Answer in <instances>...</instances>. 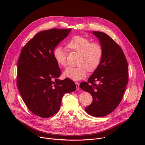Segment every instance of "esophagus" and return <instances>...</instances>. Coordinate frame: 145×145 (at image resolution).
Listing matches in <instances>:
<instances>
[{
	"instance_id": "esophagus-1",
	"label": "esophagus",
	"mask_w": 145,
	"mask_h": 145,
	"mask_svg": "<svg viewBox=\"0 0 145 145\" xmlns=\"http://www.w3.org/2000/svg\"><path fill=\"white\" fill-rule=\"evenodd\" d=\"M75 85H76V90H79V89H80V88H79V83H75Z\"/></svg>"
}]
</instances>
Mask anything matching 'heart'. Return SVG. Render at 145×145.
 Instances as JSON below:
<instances>
[{
    "mask_svg": "<svg viewBox=\"0 0 145 145\" xmlns=\"http://www.w3.org/2000/svg\"><path fill=\"white\" fill-rule=\"evenodd\" d=\"M70 50L79 54L77 67H69L63 71V76L75 81L80 80L86 76L87 70L91 72L99 65L103 56V48L97 42L90 41L81 36L72 37L67 43ZM54 57L61 66L65 67L66 62V50L62 46H56L53 52Z\"/></svg>",
    "mask_w": 145,
    "mask_h": 145,
    "instance_id": "obj_1",
    "label": "heart"
}]
</instances>
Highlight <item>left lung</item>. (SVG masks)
<instances>
[{
    "label": "left lung",
    "mask_w": 145,
    "mask_h": 145,
    "mask_svg": "<svg viewBox=\"0 0 145 145\" xmlns=\"http://www.w3.org/2000/svg\"><path fill=\"white\" fill-rule=\"evenodd\" d=\"M91 33L100 42L103 56L88 82L80 83V88L93 98L85 111L92 116L101 117L112 112L121 102L128 83V67L124 53L116 42L103 32Z\"/></svg>",
    "instance_id": "obj_1"
}]
</instances>
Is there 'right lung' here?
<instances>
[{
	"instance_id": "obj_1",
	"label": "right lung",
	"mask_w": 145,
	"mask_h": 145,
	"mask_svg": "<svg viewBox=\"0 0 145 145\" xmlns=\"http://www.w3.org/2000/svg\"><path fill=\"white\" fill-rule=\"evenodd\" d=\"M71 29L54 28L36 34L23 47L17 63V84L27 108L43 118L60 109L62 97L76 90L70 79L60 80L61 70L54 57V50Z\"/></svg>"
}]
</instances>
